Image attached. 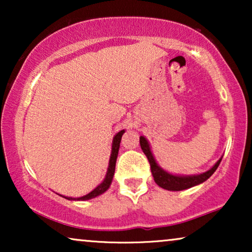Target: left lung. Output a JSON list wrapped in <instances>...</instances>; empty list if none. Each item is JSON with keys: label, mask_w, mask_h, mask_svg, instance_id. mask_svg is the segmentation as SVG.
Returning a JSON list of instances; mask_svg holds the SVG:
<instances>
[{"label": "left lung", "mask_w": 252, "mask_h": 252, "mask_svg": "<svg viewBox=\"0 0 252 252\" xmlns=\"http://www.w3.org/2000/svg\"><path fill=\"white\" fill-rule=\"evenodd\" d=\"M140 146L141 149L143 150L144 155H146L148 160H149L150 164V170L151 173H153L154 180L156 184L159 186V187L166 189V190H184V189L194 187L196 185L202 184L208 180V179L211 177V175L215 173V171L218 168L220 161H221V158L217 161L215 166H213L211 170H209L205 173L198 174V175H187V177H180V175H173L165 172L163 168L158 166L156 160L153 156L150 151V147L148 141L144 139L143 136L140 137Z\"/></svg>", "instance_id": "left-lung-1"}]
</instances>
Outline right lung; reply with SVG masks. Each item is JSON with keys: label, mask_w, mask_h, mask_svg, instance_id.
I'll use <instances>...</instances> for the list:
<instances>
[{"label": "right lung", "mask_w": 252, "mask_h": 252, "mask_svg": "<svg viewBox=\"0 0 252 252\" xmlns=\"http://www.w3.org/2000/svg\"><path fill=\"white\" fill-rule=\"evenodd\" d=\"M125 133V130H120V132L117 134V135L113 137V142H112V153H111V157H110V161H109V167H108V172H106L105 179L104 181L102 182L101 185L97 186L94 190L89 192V194L82 196V197L78 198V201H87V199L94 198L96 196L103 194V192L106 191L111 185L113 174H115V168H116V160H117V156H118V151H119V147H120V140H122L123 134ZM67 199H73L71 197H65Z\"/></svg>", "instance_id": "obj_1"}]
</instances>
